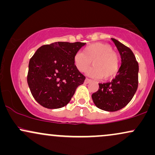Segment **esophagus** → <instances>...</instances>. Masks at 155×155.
<instances>
[{
    "label": "esophagus",
    "mask_w": 155,
    "mask_h": 155,
    "mask_svg": "<svg viewBox=\"0 0 155 155\" xmlns=\"http://www.w3.org/2000/svg\"><path fill=\"white\" fill-rule=\"evenodd\" d=\"M90 82H91V80L90 79H85V81H84V84H89Z\"/></svg>",
    "instance_id": "1"
}]
</instances>
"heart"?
I'll use <instances>...</instances> for the list:
<instances>
[{
    "label": "heart",
    "instance_id": "b5f03b06",
    "mask_svg": "<svg viewBox=\"0 0 155 155\" xmlns=\"http://www.w3.org/2000/svg\"><path fill=\"white\" fill-rule=\"evenodd\" d=\"M93 67L87 71L94 78L108 79L118 72L120 60L118 55L109 44L97 42L87 46L83 52H76L74 56V63L77 70L84 72L91 65Z\"/></svg>",
    "mask_w": 155,
    "mask_h": 155
}]
</instances>
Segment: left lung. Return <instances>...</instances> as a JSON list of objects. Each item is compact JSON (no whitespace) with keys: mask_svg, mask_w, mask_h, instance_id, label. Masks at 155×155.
Masks as SVG:
<instances>
[{"mask_svg":"<svg viewBox=\"0 0 155 155\" xmlns=\"http://www.w3.org/2000/svg\"><path fill=\"white\" fill-rule=\"evenodd\" d=\"M121 56V66L111 81L99 84V89L92 95L97 108L106 111H117L127 106L136 93L138 84V63L130 48L111 38Z\"/></svg>","mask_w":155,"mask_h":155,"instance_id":"8db88e82","label":"left lung"}]
</instances>
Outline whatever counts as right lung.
Returning <instances> with one entry per match:
<instances>
[{"mask_svg": "<svg viewBox=\"0 0 155 155\" xmlns=\"http://www.w3.org/2000/svg\"><path fill=\"white\" fill-rule=\"evenodd\" d=\"M86 43L54 42L37 49L28 65V84L35 100L51 109L66 106L85 76L74 56Z\"/></svg>", "mask_w": 155, "mask_h": 155, "instance_id": "obj_1", "label": "right lung"}]
</instances>
